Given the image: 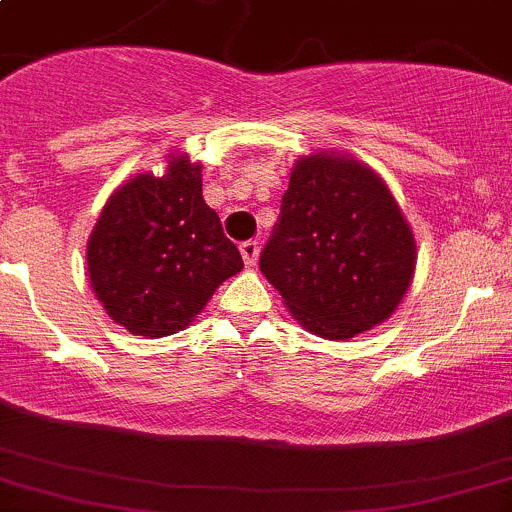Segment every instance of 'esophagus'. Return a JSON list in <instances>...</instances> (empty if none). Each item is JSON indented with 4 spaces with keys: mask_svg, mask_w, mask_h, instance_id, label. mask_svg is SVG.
<instances>
[{
    "mask_svg": "<svg viewBox=\"0 0 512 512\" xmlns=\"http://www.w3.org/2000/svg\"><path fill=\"white\" fill-rule=\"evenodd\" d=\"M240 255H243L245 265L252 267L257 262V257H260V243L257 240H245V243H240Z\"/></svg>",
    "mask_w": 512,
    "mask_h": 512,
    "instance_id": "34e87169",
    "label": "esophagus"
}]
</instances>
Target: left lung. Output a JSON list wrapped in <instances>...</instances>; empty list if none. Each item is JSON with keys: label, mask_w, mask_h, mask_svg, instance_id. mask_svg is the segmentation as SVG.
<instances>
[{"label": "left lung", "mask_w": 512, "mask_h": 512, "mask_svg": "<svg viewBox=\"0 0 512 512\" xmlns=\"http://www.w3.org/2000/svg\"><path fill=\"white\" fill-rule=\"evenodd\" d=\"M260 269L306 330L347 340L384 323L413 282V230L384 179L350 155L301 157Z\"/></svg>", "instance_id": "1"}]
</instances>
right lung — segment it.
I'll list each match as a JSON object with an SVG mask.
<instances>
[{
	"instance_id": "right-lung-1",
	"label": "right lung",
	"mask_w": 512,
	"mask_h": 512,
	"mask_svg": "<svg viewBox=\"0 0 512 512\" xmlns=\"http://www.w3.org/2000/svg\"><path fill=\"white\" fill-rule=\"evenodd\" d=\"M243 269L218 213L201 196V165L172 155L111 194L87 243V274L111 320L162 338L187 328L218 284Z\"/></svg>"
}]
</instances>
